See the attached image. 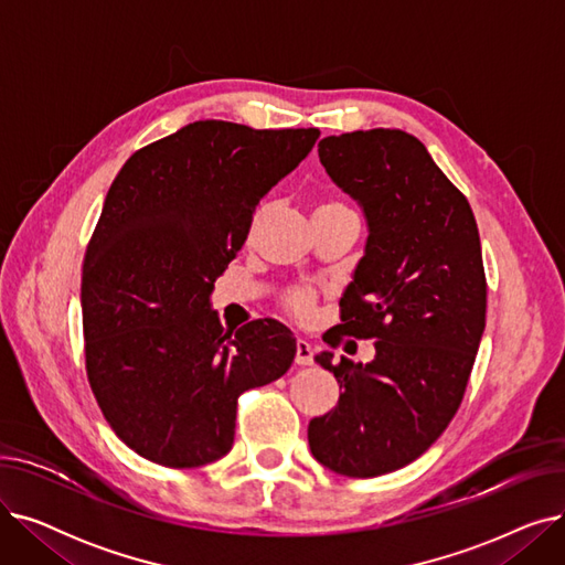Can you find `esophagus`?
I'll list each match as a JSON object with an SVG mask.
<instances>
[{
    "label": "esophagus",
    "instance_id": "obj_1",
    "mask_svg": "<svg viewBox=\"0 0 565 565\" xmlns=\"http://www.w3.org/2000/svg\"><path fill=\"white\" fill-rule=\"evenodd\" d=\"M313 362V350H311V343L305 341V339H298V343H295V364L300 366H309Z\"/></svg>",
    "mask_w": 565,
    "mask_h": 565
}]
</instances>
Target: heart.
Masks as SVG:
<instances>
[{"label":"heart","instance_id":"heart-1","mask_svg":"<svg viewBox=\"0 0 565 565\" xmlns=\"http://www.w3.org/2000/svg\"><path fill=\"white\" fill-rule=\"evenodd\" d=\"M324 205H341V203H322L320 207H324ZM288 307H290V311L292 313H298V316H309L311 313V307H313V295H311V290H295L290 298H288Z\"/></svg>","mask_w":565,"mask_h":565}]
</instances>
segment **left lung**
Listing matches in <instances>:
<instances>
[{"instance_id":"8db88e82","label":"left lung","mask_w":565,"mask_h":565,"mask_svg":"<svg viewBox=\"0 0 565 565\" xmlns=\"http://www.w3.org/2000/svg\"><path fill=\"white\" fill-rule=\"evenodd\" d=\"M318 158L369 226L339 332L373 339L375 358L334 366V352L316 354L343 392L311 419L309 447L328 469L371 479L428 451L460 407L486 330L481 241L467 199L417 137L332 135Z\"/></svg>"}]
</instances>
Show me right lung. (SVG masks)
I'll list each match as a JSON object with an SVG mask.
<instances>
[{
  "label": "right lung",
  "mask_w": 565,
  "mask_h": 565,
  "mask_svg": "<svg viewBox=\"0 0 565 565\" xmlns=\"http://www.w3.org/2000/svg\"><path fill=\"white\" fill-rule=\"evenodd\" d=\"M316 128L194 121L118 171L82 267L86 375L111 430L141 458L192 469L233 447L237 396L281 377L295 337L265 318L226 332L211 295L258 201Z\"/></svg>",
  "instance_id": "add662e5"
}]
</instances>
